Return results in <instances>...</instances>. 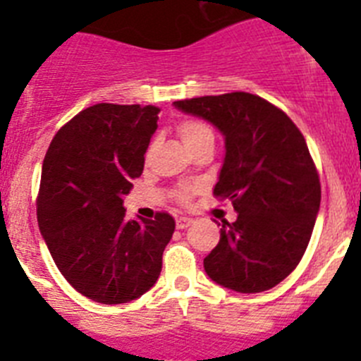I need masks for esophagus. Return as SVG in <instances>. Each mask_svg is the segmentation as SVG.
I'll list each match as a JSON object with an SVG mask.
<instances>
[{
	"mask_svg": "<svg viewBox=\"0 0 361 361\" xmlns=\"http://www.w3.org/2000/svg\"><path fill=\"white\" fill-rule=\"evenodd\" d=\"M191 222H193V220H191L190 216H178V219L175 220V226H177V229H186Z\"/></svg>",
	"mask_w": 361,
	"mask_h": 361,
	"instance_id": "34e87169",
	"label": "esophagus"
}]
</instances>
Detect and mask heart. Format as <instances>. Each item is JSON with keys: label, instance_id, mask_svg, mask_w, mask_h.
Segmentation results:
<instances>
[{"label": "heart", "instance_id": "heart-1", "mask_svg": "<svg viewBox=\"0 0 361 361\" xmlns=\"http://www.w3.org/2000/svg\"><path fill=\"white\" fill-rule=\"evenodd\" d=\"M177 132L178 137H180V141L183 145L186 146L188 149L193 148L195 145L202 141H208V139H213V132L209 128L208 124L204 123V121L199 119H184L178 123L177 126ZM190 188H183V190H178V197L183 200L188 199L190 195Z\"/></svg>", "mask_w": 361, "mask_h": 361}]
</instances>
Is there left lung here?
<instances>
[{"instance_id": "1", "label": "left lung", "mask_w": 361, "mask_h": 361, "mask_svg": "<svg viewBox=\"0 0 361 361\" xmlns=\"http://www.w3.org/2000/svg\"><path fill=\"white\" fill-rule=\"evenodd\" d=\"M175 108L208 121L224 137L215 193L231 200L235 222L204 258L215 283L262 293L293 273L311 240L320 180L304 135L280 108L245 92L186 99Z\"/></svg>"}]
</instances>
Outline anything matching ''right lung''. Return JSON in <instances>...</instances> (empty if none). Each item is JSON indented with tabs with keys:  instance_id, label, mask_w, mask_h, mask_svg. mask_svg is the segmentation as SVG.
I'll return each mask as SVG.
<instances>
[{
	"instance_id": "obj_1",
	"label": "right lung",
	"mask_w": 361,
	"mask_h": 361,
	"mask_svg": "<svg viewBox=\"0 0 361 361\" xmlns=\"http://www.w3.org/2000/svg\"><path fill=\"white\" fill-rule=\"evenodd\" d=\"M157 106L99 103L50 142L41 171L37 224L57 269L99 304H126L153 288L175 220L126 219L123 197L141 177Z\"/></svg>"
}]
</instances>
